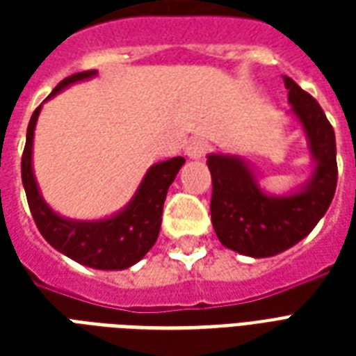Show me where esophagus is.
Returning a JSON list of instances; mask_svg holds the SVG:
<instances>
[{
  "mask_svg": "<svg viewBox=\"0 0 356 356\" xmlns=\"http://www.w3.org/2000/svg\"><path fill=\"white\" fill-rule=\"evenodd\" d=\"M207 151H209V144H207L205 140L194 138V140H190L188 145H186V149H184V153H186L190 159L200 161V159H203V156H205Z\"/></svg>",
  "mask_w": 356,
  "mask_h": 356,
  "instance_id": "1",
  "label": "esophagus"
}]
</instances>
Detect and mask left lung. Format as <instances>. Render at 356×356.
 <instances>
[{
    "label": "left lung",
    "mask_w": 356,
    "mask_h": 356,
    "mask_svg": "<svg viewBox=\"0 0 356 356\" xmlns=\"http://www.w3.org/2000/svg\"><path fill=\"white\" fill-rule=\"evenodd\" d=\"M288 103L301 125L310 153L309 179L282 195H271L259 184L248 161L236 155L211 153V216L216 236L236 253L266 259L286 251L318 225L337 190L334 129L314 97L284 75Z\"/></svg>",
    "instance_id": "left-lung-1"
}]
</instances>
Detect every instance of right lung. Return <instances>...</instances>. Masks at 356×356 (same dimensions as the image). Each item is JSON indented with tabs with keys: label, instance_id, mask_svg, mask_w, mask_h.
<instances>
[{
	"label": "right lung",
	"instance_id": "add662e5",
	"mask_svg": "<svg viewBox=\"0 0 356 356\" xmlns=\"http://www.w3.org/2000/svg\"><path fill=\"white\" fill-rule=\"evenodd\" d=\"M97 70L79 72L60 81L47 96L51 99L58 92L81 81L96 77ZM46 99V102H47ZM42 105L36 108L27 125V138L22 156L24 183L31 214L46 242L75 262L94 270H127L136 264L156 242L162 222V207L168 188L184 164L183 156L156 162L145 172L133 200L103 220H72L60 216L47 205L40 194L33 172V138Z\"/></svg>",
	"mask_w": 356,
	"mask_h": 356
}]
</instances>
